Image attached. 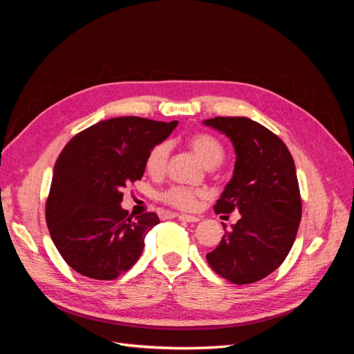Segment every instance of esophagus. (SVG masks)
<instances>
[{
    "label": "esophagus",
    "mask_w": 354,
    "mask_h": 354,
    "mask_svg": "<svg viewBox=\"0 0 354 354\" xmlns=\"http://www.w3.org/2000/svg\"><path fill=\"white\" fill-rule=\"evenodd\" d=\"M178 220L181 221H187V223H196L201 220V217L198 216H187V214H180L178 216Z\"/></svg>",
    "instance_id": "esophagus-1"
}]
</instances>
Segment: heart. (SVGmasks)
Returning a JSON list of instances; mask_svg holds the SVG:
<instances>
[{
  "instance_id": "b5f03b06",
  "label": "heart",
  "mask_w": 354,
  "mask_h": 354,
  "mask_svg": "<svg viewBox=\"0 0 354 354\" xmlns=\"http://www.w3.org/2000/svg\"><path fill=\"white\" fill-rule=\"evenodd\" d=\"M189 146L194 151L198 158L205 164L208 168L217 167L224 159V147L218 138H216L207 133H198L189 138ZM169 155V146L167 143H159L151 149V152L146 156V171L152 177H160L165 173L167 162ZM201 196V192L183 187V186H174L169 187L162 194V201L168 205L174 207L177 209L190 211L196 207L198 198Z\"/></svg>"
}]
</instances>
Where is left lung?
Listing matches in <instances>:
<instances>
[{
  "label": "left lung",
  "mask_w": 354,
  "mask_h": 354,
  "mask_svg": "<svg viewBox=\"0 0 354 354\" xmlns=\"http://www.w3.org/2000/svg\"><path fill=\"white\" fill-rule=\"evenodd\" d=\"M226 134L236 162L233 177L214 205L217 214L238 209L241 218L207 254L211 269L232 283L246 285L269 276L292 248L301 196L294 159L279 137L245 116L203 121Z\"/></svg>",
  "instance_id": "1"
}]
</instances>
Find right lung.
<instances>
[{"instance_id": "obj_1", "label": "right lung", "mask_w": 354, "mask_h": 354, "mask_svg": "<svg viewBox=\"0 0 354 354\" xmlns=\"http://www.w3.org/2000/svg\"><path fill=\"white\" fill-rule=\"evenodd\" d=\"M177 124L112 118L63 147L53 169L46 220L57 251L75 272L112 281L142 255L146 234L159 218L155 212L128 216L122 190L143 177L147 153Z\"/></svg>"}]
</instances>
